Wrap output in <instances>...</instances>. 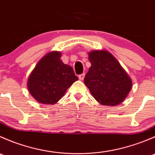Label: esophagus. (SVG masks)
Here are the masks:
<instances>
[{
  "label": "esophagus",
  "mask_w": 155,
  "mask_h": 155,
  "mask_svg": "<svg viewBox=\"0 0 155 155\" xmlns=\"http://www.w3.org/2000/svg\"><path fill=\"white\" fill-rule=\"evenodd\" d=\"M84 78H85V73H82V74H80L79 76V79L80 80H83Z\"/></svg>",
  "instance_id": "1"
}]
</instances>
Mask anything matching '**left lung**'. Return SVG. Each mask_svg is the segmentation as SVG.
Listing matches in <instances>:
<instances>
[{
    "label": "left lung",
    "mask_w": 155,
    "mask_h": 155,
    "mask_svg": "<svg viewBox=\"0 0 155 155\" xmlns=\"http://www.w3.org/2000/svg\"><path fill=\"white\" fill-rule=\"evenodd\" d=\"M91 66L84 79L92 96L104 106H116L127 97L132 80L118 61L105 50L88 53Z\"/></svg>",
    "instance_id": "1"
}]
</instances>
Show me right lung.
<instances>
[{"label":"right lung","mask_w":155,"mask_h":155,"mask_svg":"<svg viewBox=\"0 0 155 155\" xmlns=\"http://www.w3.org/2000/svg\"><path fill=\"white\" fill-rule=\"evenodd\" d=\"M60 51H51L36 65L28 79V88L40 104H54L78 80L73 68L61 60Z\"/></svg>","instance_id":"add662e5"}]
</instances>
